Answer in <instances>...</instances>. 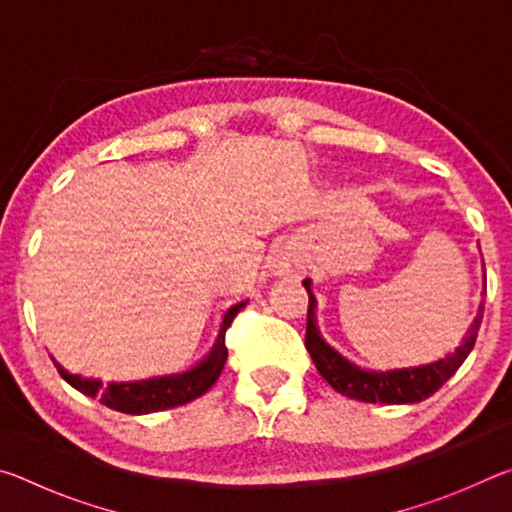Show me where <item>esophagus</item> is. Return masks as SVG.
<instances>
[{"label":"esophagus","instance_id":"esophagus-1","mask_svg":"<svg viewBox=\"0 0 512 512\" xmlns=\"http://www.w3.org/2000/svg\"><path fill=\"white\" fill-rule=\"evenodd\" d=\"M271 271L275 275L298 277L302 271H305V264H302L298 248L293 244H282L280 248H277L273 259H271Z\"/></svg>","mask_w":512,"mask_h":512}]
</instances>
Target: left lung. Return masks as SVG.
<instances>
[{"mask_svg":"<svg viewBox=\"0 0 512 512\" xmlns=\"http://www.w3.org/2000/svg\"><path fill=\"white\" fill-rule=\"evenodd\" d=\"M309 293V309H307V336H305V348L314 359L316 368L329 386L336 393L359 402L370 404H413L422 402L438 391L445 381L454 375V372L463 366L467 354L472 352L476 334H479L481 320H483V305L476 311L474 323L467 329L463 343L458 348L447 354L445 359H438L427 366L418 368H402V370H363L354 366L343 354L336 352L332 345L325 343L316 327V298L311 293V280L302 282Z\"/></svg>","mask_w":512,"mask_h":512,"instance_id":"1","label":"left lung"}]
</instances>
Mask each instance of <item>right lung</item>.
<instances>
[{
	"label": "right lung",
	"mask_w": 512,
	"mask_h": 512,
	"mask_svg": "<svg viewBox=\"0 0 512 512\" xmlns=\"http://www.w3.org/2000/svg\"><path fill=\"white\" fill-rule=\"evenodd\" d=\"M246 307V302H237L228 311H225L223 323L219 329V336L212 345L210 354L203 361H198L194 368L178 375H164V377H151L142 381H110L103 386L99 379H88L81 375H72L67 372L56 359L54 366L58 368L60 377H63L69 386H74L76 391H81L88 397H99L101 404H106L108 409H115L119 413H131V415H144L155 413L164 409H173V406L187 404L201 397L203 393L210 391L214 381L219 379L221 370L228 359V348H225V332L235 316Z\"/></svg>",
	"instance_id": "add662e5"
}]
</instances>
